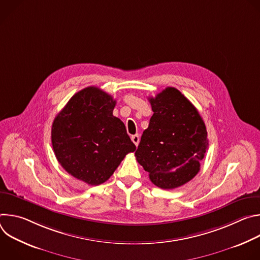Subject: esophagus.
I'll return each mask as SVG.
<instances>
[{"mask_svg":"<svg viewBox=\"0 0 260 260\" xmlns=\"http://www.w3.org/2000/svg\"><path fill=\"white\" fill-rule=\"evenodd\" d=\"M132 141L134 142V144H135L136 146H138V145H139V142H140V136H139L138 134L132 136Z\"/></svg>","mask_w":260,"mask_h":260,"instance_id":"34e87169","label":"esophagus"}]
</instances>
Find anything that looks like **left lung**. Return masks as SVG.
Instances as JSON below:
<instances>
[{
    "label": "left lung",
    "mask_w": 260,
    "mask_h": 260,
    "mask_svg": "<svg viewBox=\"0 0 260 260\" xmlns=\"http://www.w3.org/2000/svg\"><path fill=\"white\" fill-rule=\"evenodd\" d=\"M149 102L153 115L135 155L157 187L177 188L200 171L209 145L206 125L197 108L175 87Z\"/></svg>",
    "instance_id": "1"
}]
</instances>
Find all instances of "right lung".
<instances>
[{"label":"right lung","instance_id":"right-lung-1","mask_svg":"<svg viewBox=\"0 0 260 260\" xmlns=\"http://www.w3.org/2000/svg\"><path fill=\"white\" fill-rule=\"evenodd\" d=\"M116 101L99 87L74 94L56 115L51 142L56 159L73 177L100 185L136 150L124 123L113 116Z\"/></svg>","mask_w":260,"mask_h":260}]
</instances>
